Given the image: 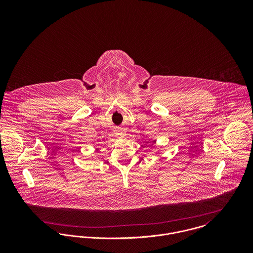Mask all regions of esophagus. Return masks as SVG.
Segmentation results:
<instances>
[{
    "label": "esophagus",
    "mask_w": 253,
    "mask_h": 253,
    "mask_svg": "<svg viewBox=\"0 0 253 253\" xmlns=\"http://www.w3.org/2000/svg\"><path fill=\"white\" fill-rule=\"evenodd\" d=\"M116 134L118 136H124L126 134V131L123 128H118V129H116Z\"/></svg>",
    "instance_id": "1"
}]
</instances>
